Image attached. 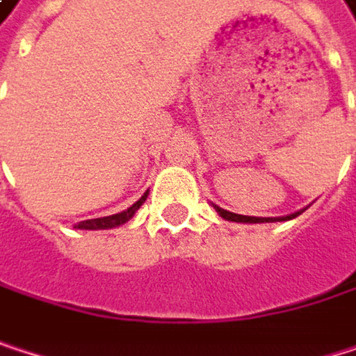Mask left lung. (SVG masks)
Instances as JSON below:
<instances>
[{
	"label": "left lung",
	"mask_w": 356,
	"mask_h": 356,
	"mask_svg": "<svg viewBox=\"0 0 356 356\" xmlns=\"http://www.w3.org/2000/svg\"><path fill=\"white\" fill-rule=\"evenodd\" d=\"M216 208V212L222 216V218H227V220H233V222H274V220H289V218H295V216H299L301 212H297V214H291V216H284V218H255V216H241V214H233V212H229V210H222V208H218V206H214Z\"/></svg>",
	"instance_id": "1"
}]
</instances>
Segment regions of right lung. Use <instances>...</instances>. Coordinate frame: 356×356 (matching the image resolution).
I'll use <instances>...</instances> for the list:
<instances>
[{
	"label": "right lung",
	"mask_w": 356,
	"mask_h": 356,
	"mask_svg": "<svg viewBox=\"0 0 356 356\" xmlns=\"http://www.w3.org/2000/svg\"><path fill=\"white\" fill-rule=\"evenodd\" d=\"M146 195L148 193H144L134 206H129L127 210H123V212H119V214H113V216H103V218H92V220H82V222H78L76 225V229H86V231H97V229H113V227H119V225H123V222H127L134 214H136V210L144 204V200H146Z\"/></svg>",
	"instance_id": "right-lung-1"
}]
</instances>
